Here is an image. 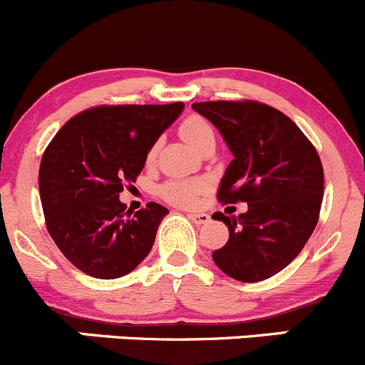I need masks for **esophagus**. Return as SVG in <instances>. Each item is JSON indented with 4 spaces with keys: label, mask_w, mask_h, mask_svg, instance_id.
Listing matches in <instances>:
<instances>
[{
    "label": "esophagus",
    "mask_w": 365,
    "mask_h": 365,
    "mask_svg": "<svg viewBox=\"0 0 365 365\" xmlns=\"http://www.w3.org/2000/svg\"><path fill=\"white\" fill-rule=\"evenodd\" d=\"M187 217L190 219V221L194 222V225H205V222H208L210 221V215L208 214H201V212H192V214H189L187 215Z\"/></svg>",
    "instance_id": "esophagus-1"
}]
</instances>
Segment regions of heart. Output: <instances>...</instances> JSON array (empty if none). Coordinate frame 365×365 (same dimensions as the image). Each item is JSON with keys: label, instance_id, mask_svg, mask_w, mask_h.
Returning a JSON list of instances; mask_svg holds the SVG:
<instances>
[{"label": "heart", "instance_id": "b5f03b06", "mask_svg": "<svg viewBox=\"0 0 365 365\" xmlns=\"http://www.w3.org/2000/svg\"><path fill=\"white\" fill-rule=\"evenodd\" d=\"M178 133L182 135V139L187 144H190L196 150H201L207 140L214 139V130H212L210 123L207 121L201 115H189V118L183 119L178 126ZM155 151L157 148H151L148 158L155 157ZM208 189V183L201 178H182V180H168L165 183H162L158 194L164 201L175 205V207L189 208L194 207L200 200L201 194Z\"/></svg>", "mask_w": 365, "mask_h": 365}]
</instances>
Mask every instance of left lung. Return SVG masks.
Masks as SVG:
<instances>
[{"label":"left lung","instance_id":"8db88e82","mask_svg":"<svg viewBox=\"0 0 365 365\" xmlns=\"http://www.w3.org/2000/svg\"><path fill=\"white\" fill-rule=\"evenodd\" d=\"M192 108L221 132L233 153L217 200L247 203L237 217L212 215L230 232L212 258L239 282L271 278L302 253L319 221V155L292 119L260 101H201Z\"/></svg>","mask_w":365,"mask_h":365}]
</instances>
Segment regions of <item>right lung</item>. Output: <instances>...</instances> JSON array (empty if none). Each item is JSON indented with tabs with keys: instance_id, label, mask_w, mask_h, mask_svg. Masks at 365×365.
Returning <instances> with one entry per match:
<instances>
[{
	"instance_id": "obj_1",
	"label": "right lung",
	"mask_w": 365,
	"mask_h": 365,
	"mask_svg": "<svg viewBox=\"0 0 365 365\" xmlns=\"http://www.w3.org/2000/svg\"><path fill=\"white\" fill-rule=\"evenodd\" d=\"M182 110V101L100 105L71 118L46 148L38 169L46 228L88 277H125L153 247L169 210L150 201L132 215L119 194L135 182L148 151Z\"/></svg>"
}]
</instances>
